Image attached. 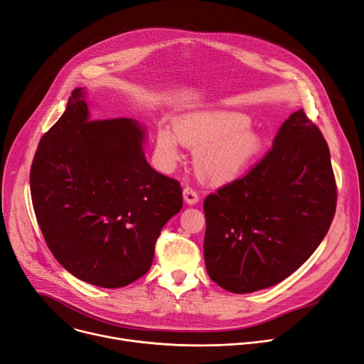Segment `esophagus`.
Returning <instances> with one entry per match:
<instances>
[{"instance_id": "1", "label": "esophagus", "mask_w": 364, "mask_h": 364, "mask_svg": "<svg viewBox=\"0 0 364 364\" xmlns=\"http://www.w3.org/2000/svg\"><path fill=\"white\" fill-rule=\"evenodd\" d=\"M183 196H184V200H186L188 205H195V203H198L199 199H200L199 193L196 192V190H195L193 187H190V186H186V187H184Z\"/></svg>"}]
</instances>
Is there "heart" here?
<instances>
[{
  "label": "heart",
  "instance_id": "heart-1",
  "mask_svg": "<svg viewBox=\"0 0 364 364\" xmlns=\"http://www.w3.org/2000/svg\"><path fill=\"white\" fill-rule=\"evenodd\" d=\"M250 119L239 113L203 112L187 114L174 124V134L158 131V150L168 166L180 159L178 141L196 150L199 174L209 181L225 183L237 178L252 164L261 141L251 129Z\"/></svg>",
  "mask_w": 364,
  "mask_h": 364
}]
</instances>
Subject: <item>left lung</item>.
<instances>
[{
	"label": "left lung",
	"mask_w": 364,
	"mask_h": 364,
	"mask_svg": "<svg viewBox=\"0 0 364 364\" xmlns=\"http://www.w3.org/2000/svg\"><path fill=\"white\" fill-rule=\"evenodd\" d=\"M336 199L328 143L301 109L282 124L272 149L247 174L206 196L209 277L233 294L284 280L326 236Z\"/></svg>",
	"instance_id": "left-lung-1"
}]
</instances>
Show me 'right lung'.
I'll return each mask as SVG.
<instances>
[{"instance_id": "obj_1", "label": "right lung", "mask_w": 364, "mask_h": 364, "mask_svg": "<svg viewBox=\"0 0 364 364\" xmlns=\"http://www.w3.org/2000/svg\"><path fill=\"white\" fill-rule=\"evenodd\" d=\"M143 137L132 119H90L75 88L32 161V205L48 250L100 288L146 274L162 227L183 208L180 183L147 164Z\"/></svg>"}]
</instances>
